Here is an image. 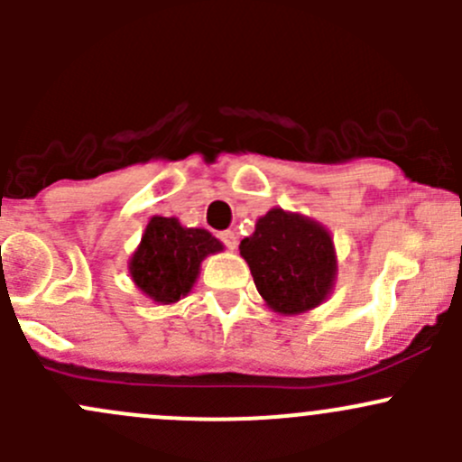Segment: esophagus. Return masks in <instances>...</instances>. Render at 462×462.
Masks as SVG:
<instances>
[{"label": "esophagus", "mask_w": 462, "mask_h": 462, "mask_svg": "<svg viewBox=\"0 0 462 462\" xmlns=\"http://www.w3.org/2000/svg\"><path fill=\"white\" fill-rule=\"evenodd\" d=\"M221 241H223V244H226L227 250H236V248H239V235H236V232H232V230L221 232Z\"/></svg>", "instance_id": "1"}]
</instances>
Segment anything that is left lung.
Wrapping results in <instances>:
<instances>
[{
  "mask_svg": "<svg viewBox=\"0 0 462 462\" xmlns=\"http://www.w3.org/2000/svg\"><path fill=\"white\" fill-rule=\"evenodd\" d=\"M239 250L259 295L274 313H309L333 292L337 253L330 232L315 218L283 208L268 209Z\"/></svg>",
  "mask_w": 462,
  "mask_h": 462,
  "instance_id": "obj_1",
  "label": "left lung"
}]
</instances>
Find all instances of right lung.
I'll use <instances>...</instances> for the list:
<instances>
[{"mask_svg":"<svg viewBox=\"0 0 462 462\" xmlns=\"http://www.w3.org/2000/svg\"><path fill=\"white\" fill-rule=\"evenodd\" d=\"M223 253V244L203 227H185L176 217H152L129 259V277L153 304L170 306L189 295L201 263Z\"/></svg>","mask_w":462,"mask_h":462,"instance_id":"right-lung-1","label":"right lung"}]
</instances>
